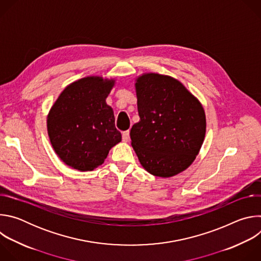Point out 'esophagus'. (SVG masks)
<instances>
[{
  "mask_svg": "<svg viewBox=\"0 0 261 261\" xmlns=\"http://www.w3.org/2000/svg\"><path fill=\"white\" fill-rule=\"evenodd\" d=\"M122 137H123V141H125V142L129 141V139H130V132H129V130L124 131L122 133Z\"/></svg>",
  "mask_w": 261,
  "mask_h": 261,
  "instance_id": "34e87169",
  "label": "esophagus"
}]
</instances>
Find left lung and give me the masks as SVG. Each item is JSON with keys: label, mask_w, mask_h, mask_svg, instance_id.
Here are the masks:
<instances>
[{"label": "left lung", "mask_w": 261, "mask_h": 261, "mask_svg": "<svg viewBox=\"0 0 261 261\" xmlns=\"http://www.w3.org/2000/svg\"><path fill=\"white\" fill-rule=\"evenodd\" d=\"M139 122L131 144L143 168L169 177L194 161L205 135V115L198 100L178 81L156 73L136 83Z\"/></svg>", "instance_id": "left-lung-1"}]
</instances>
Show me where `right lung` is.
Here are the masks:
<instances>
[{
	"label": "right lung",
	"mask_w": 261,
	"mask_h": 261,
	"mask_svg": "<svg viewBox=\"0 0 261 261\" xmlns=\"http://www.w3.org/2000/svg\"><path fill=\"white\" fill-rule=\"evenodd\" d=\"M114 81L85 77L69 85L47 117L48 136L68 166L89 171L101 165L111 147L122 140L113 108L105 102Z\"/></svg>",
	"instance_id": "add662e5"
}]
</instances>
